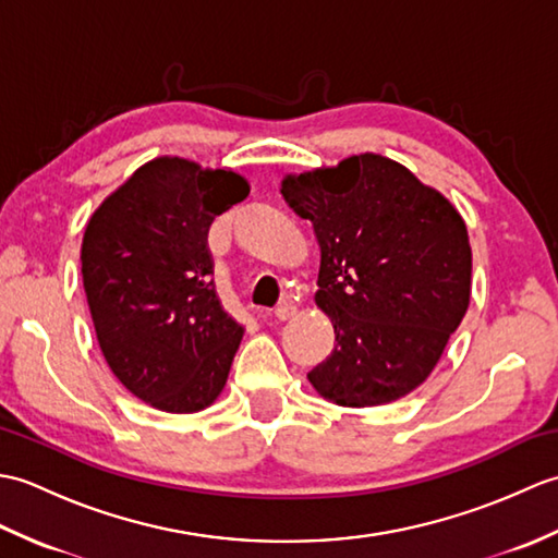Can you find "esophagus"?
I'll return each instance as SVG.
<instances>
[{"label": "esophagus", "mask_w": 558, "mask_h": 558, "mask_svg": "<svg viewBox=\"0 0 558 558\" xmlns=\"http://www.w3.org/2000/svg\"><path fill=\"white\" fill-rule=\"evenodd\" d=\"M294 314H298V306H294L290 300L280 302L276 306V318H278V322H290V318H294Z\"/></svg>", "instance_id": "1"}]
</instances>
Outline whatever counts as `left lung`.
<instances>
[{"mask_svg":"<svg viewBox=\"0 0 558 558\" xmlns=\"http://www.w3.org/2000/svg\"><path fill=\"white\" fill-rule=\"evenodd\" d=\"M280 194L314 225L316 304L336 330L333 352L306 374L312 386L342 408L408 396L468 312L472 252L460 213L374 153L288 174Z\"/></svg>","mask_w":558,"mask_h":558,"instance_id":"left-lung-1","label":"left lung"}]
</instances>
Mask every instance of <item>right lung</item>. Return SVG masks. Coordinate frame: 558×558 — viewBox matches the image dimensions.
I'll use <instances>...</instances> for the list:
<instances>
[{"label":"right lung","mask_w":558,"mask_h":558,"mask_svg":"<svg viewBox=\"0 0 558 558\" xmlns=\"http://www.w3.org/2000/svg\"><path fill=\"white\" fill-rule=\"evenodd\" d=\"M244 177L182 158L138 168L93 213L81 272L112 374L148 405L198 412L220 396L244 328L213 286L208 230Z\"/></svg>","instance_id":"1"}]
</instances>
